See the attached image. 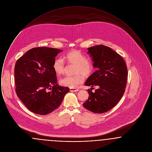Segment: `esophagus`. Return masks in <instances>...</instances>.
<instances>
[{"instance_id":"1","label":"esophagus","mask_w":152,"mask_h":152,"mask_svg":"<svg viewBox=\"0 0 152 152\" xmlns=\"http://www.w3.org/2000/svg\"><path fill=\"white\" fill-rule=\"evenodd\" d=\"M70 91L71 92H77L79 91V89H75V88H70Z\"/></svg>"}]
</instances>
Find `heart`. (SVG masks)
<instances>
[{
    "instance_id": "heart-1",
    "label": "heart",
    "mask_w": 152,
    "mask_h": 152,
    "mask_svg": "<svg viewBox=\"0 0 152 152\" xmlns=\"http://www.w3.org/2000/svg\"><path fill=\"white\" fill-rule=\"evenodd\" d=\"M63 60L68 64L75 65L74 76H67L60 80V84L64 87L76 88L83 83V80L81 74L84 77L89 76L94 71L93 63L87 59V57L78 50H73L66 53ZM62 58H56L53 63V69L58 75L63 74L65 71L64 62Z\"/></svg>"
}]
</instances>
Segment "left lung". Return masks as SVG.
I'll return each mask as SVG.
<instances>
[{
  "label": "left lung",
  "mask_w": 152,
  "mask_h": 152,
  "mask_svg": "<svg viewBox=\"0 0 152 152\" xmlns=\"http://www.w3.org/2000/svg\"><path fill=\"white\" fill-rule=\"evenodd\" d=\"M94 68L98 69L87 80L85 85L89 97L83 106L87 110L102 113L113 108L123 97L126 85L128 69L123 58L110 47L104 45L88 48ZM96 86L98 89L91 91Z\"/></svg>",
  "instance_id": "obj_1"
}]
</instances>
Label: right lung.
<instances>
[{
    "instance_id": "1",
    "label": "right lung",
    "mask_w": 152,
    "mask_h": 152,
    "mask_svg": "<svg viewBox=\"0 0 152 152\" xmlns=\"http://www.w3.org/2000/svg\"><path fill=\"white\" fill-rule=\"evenodd\" d=\"M62 50L36 47L24 53L15 66V91L18 97L32 112L45 115L58 108L68 87L57 84L52 65Z\"/></svg>"
}]
</instances>
